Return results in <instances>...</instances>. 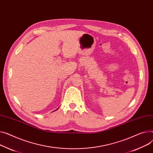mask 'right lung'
Segmentation results:
<instances>
[{"instance_id": "1", "label": "right lung", "mask_w": 153, "mask_h": 153, "mask_svg": "<svg viewBox=\"0 0 153 153\" xmlns=\"http://www.w3.org/2000/svg\"><path fill=\"white\" fill-rule=\"evenodd\" d=\"M56 109V110H55V111H56V110H57V109Z\"/></svg>"}]
</instances>
